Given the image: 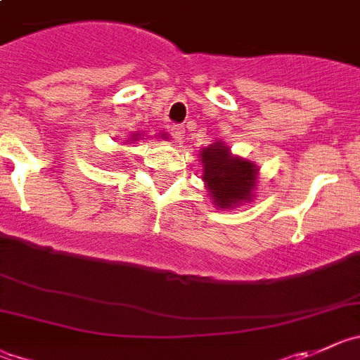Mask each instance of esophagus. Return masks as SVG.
Returning a JSON list of instances; mask_svg holds the SVG:
<instances>
[{
	"label": "esophagus",
	"mask_w": 360,
	"mask_h": 360,
	"mask_svg": "<svg viewBox=\"0 0 360 360\" xmlns=\"http://www.w3.org/2000/svg\"><path fill=\"white\" fill-rule=\"evenodd\" d=\"M170 133H172V136L177 140V142H181V140L184 139V127L179 126V124H176V126H172V129H170Z\"/></svg>",
	"instance_id": "34e87169"
}]
</instances>
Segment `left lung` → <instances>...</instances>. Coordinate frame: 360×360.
<instances>
[{"instance_id": "left-lung-1", "label": "left lung", "mask_w": 360, "mask_h": 360, "mask_svg": "<svg viewBox=\"0 0 360 360\" xmlns=\"http://www.w3.org/2000/svg\"><path fill=\"white\" fill-rule=\"evenodd\" d=\"M204 167V181L217 206H236L248 200L256 186L257 167L243 158L229 154L224 143H214L200 153Z\"/></svg>"}]
</instances>
